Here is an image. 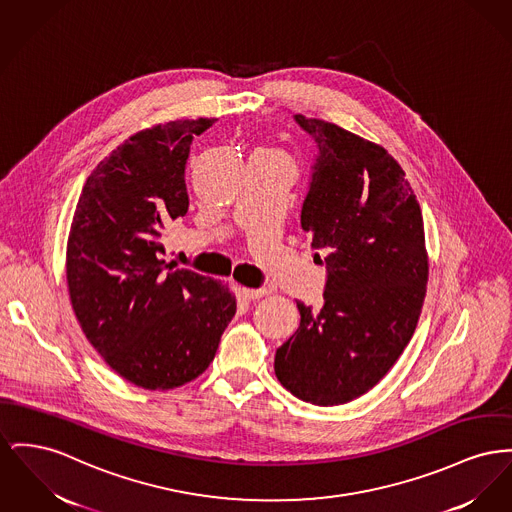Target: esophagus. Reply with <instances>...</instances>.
<instances>
[{"label":"esophagus","mask_w":512,"mask_h":512,"mask_svg":"<svg viewBox=\"0 0 512 512\" xmlns=\"http://www.w3.org/2000/svg\"><path fill=\"white\" fill-rule=\"evenodd\" d=\"M269 292L265 288H241V296L245 300H259L263 296H267Z\"/></svg>","instance_id":"esophagus-1"}]
</instances>
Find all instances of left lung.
I'll use <instances>...</instances> for the list:
<instances>
[{
    "label": "left lung",
    "mask_w": 512,
    "mask_h": 512,
    "mask_svg": "<svg viewBox=\"0 0 512 512\" xmlns=\"http://www.w3.org/2000/svg\"><path fill=\"white\" fill-rule=\"evenodd\" d=\"M315 141L301 228L327 269L323 307L298 301L300 329L274 373L303 402L346 404L373 389L420 319L427 284L421 209L383 147L323 120L294 116Z\"/></svg>",
    "instance_id": "left-lung-1"
}]
</instances>
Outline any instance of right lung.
I'll return each mask as SVG.
<instances>
[{"mask_svg": "<svg viewBox=\"0 0 512 512\" xmlns=\"http://www.w3.org/2000/svg\"><path fill=\"white\" fill-rule=\"evenodd\" d=\"M214 120L170 121L129 137L85 183L67 241V286L92 348L125 381L156 391L214 360L236 298L209 276L164 272L160 238L185 216V164Z\"/></svg>", "mask_w": 512, "mask_h": 512, "instance_id": "add662e5", "label": "right lung"}]
</instances>
